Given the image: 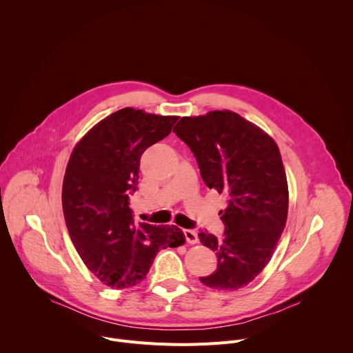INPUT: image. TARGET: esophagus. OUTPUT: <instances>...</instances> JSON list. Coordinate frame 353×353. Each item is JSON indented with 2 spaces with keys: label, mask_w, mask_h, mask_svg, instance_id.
<instances>
[{
  "label": "esophagus",
  "mask_w": 353,
  "mask_h": 353,
  "mask_svg": "<svg viewBox=\"0 0 353 353\" xmlns=\"http://www.w3.org/2000/svg\"><path fill=\"white\" fill-rule=\"evenodd\" d=\"M184 236H185V240L187 243L190 244H195L198 243V232L194 230V229H184Z\"/></svg>",
  "instance_id": "obj_1"
}]
</instances>
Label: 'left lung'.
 Segmentation results:
<instances>
[{
  "label": "left lung",
  "mask_w": 353,
  "mask_h": 353,
  "mask_svg": "<svg viewBox=\"0 0 353 353\" xmlns=\"http://www.w3.org/2000/svg\"><path fill=\"white\" fill-rule=\"evenodd\" d=\"M173 132L191 149L207 187L228 196L221 211L223 239L198 233L218 257L216 271L199 281L219 290L240 289L265 268L286 225L289 191L278 145L229 110L181 117Z\"/></svg>",
  "instance_id": "obj_1"
}]
</instances>
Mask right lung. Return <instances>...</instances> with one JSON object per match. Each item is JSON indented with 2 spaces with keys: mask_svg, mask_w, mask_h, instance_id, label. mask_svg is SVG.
Listing matches in <instances>:
<instances>
[{
  "mask_svg": "<svg viewBox=\"0 0 353 353\" xmlns=\"http://www.w3.org/2000/svg\"><path fill=\"white\" fill-rule=\"evenodd\" d=\"M177 119L121 109L97 123L68 161L63 181L67 229L85 265L110 288L139 283L159 250L185 241L174 225L135 223L130 208L141 155L168 137Z\"/></svg>",
  "mask_w": 353,
  "mask_h": 353,
  "instance_id": "right-lung-1",
  "label": "right lung"
}]
</instances>
